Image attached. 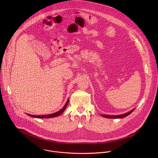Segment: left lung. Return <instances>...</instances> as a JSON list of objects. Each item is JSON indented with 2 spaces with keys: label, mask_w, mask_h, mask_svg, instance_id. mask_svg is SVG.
Returning <instances> with one entry per match:
<instances>
[{
  "label": "left lung",
  "mask_w": 158,
  "mask_h": 158,
  "mask_svg": "<svg viewBox=\"0 0 158 158\" xmlns=\"http://www.w3.org/2000/svg\"><path fill=\"white\" fill-rule=\"evenodd\" d=\"M134 110V109H133L132 110H131V111L127 112V113L126 114H121V115H115V116H112V115H102V116L104 117V118H125L127 116H128L129 114H130L131 113H132V111Z\"/></svg>",
  "instance_id": "8db88e82"
}]
</instances>
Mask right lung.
Returning a JSON list of instances; mask_svg holds the SVG:
<instances>
[{"label": "right lung", "instance_id": "right-lung-1", "mask_svg": "<svg viewBox=\"0 0 158 158\" xmlns=\"http://www.w3.org/2000/svg\"><path fill=\"white\" fill-rule=\"evenodd\" d=\"M68 102H69V99L68 100H67V101L66 102L65 104L64 105V106L63 107V108L62 109H60V110L55 112V113H53V114H49V115H42V116H34V115H31V114H28V116H31V117H33V118H54V117H57L58 116H59L60 114H61L62 112L65 110L67 104H68Z\"/></svg>", "mask_w": 158, "mask_h": 158}]
</instances>
